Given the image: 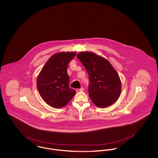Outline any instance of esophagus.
Listing matches in <instances>:
<instances>
[{
    "label": "esophagus",
    "instance_id": "esophagus-1",
    "mask_svg": "<svg viewBox=\"0 0 158 158\" xmlns=\"http://www.w3.org/2000/svg\"><path fill=\"white\" fill-rule=\"evenodd\" d=\"M83 90V88H79V89H77L76 90V92H82Z\"/></svg>",
    "mask_w": 158,
    "mask_h": 158
}]
</instances>
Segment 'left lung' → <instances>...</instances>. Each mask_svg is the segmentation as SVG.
<instances>
[{"label":"left lung","mask_w":158,"mask_h":158,"mask_svg":"<svg viewBox=\"0 0 158 158\" xmlns=\"http://www.w3.org/2000/svg\"><path fill=\"white\" fill-rule=\"evenodd\" d=\"M80 60L89 75V96L99 108L114 104L120 97L121 82L118 73L108 60L92 52L79 53Z\"/></svg>","instance_id":"1"}]
</instances>
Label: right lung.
Returning a JSON list of instances; mask_svg holds the SVG:
<instances>
[{"instance_id":"obj_1","label":"right lung","mask_w":158,"mask_h":158,"mask_svg":"<svg viewBox=\"0 0 158 158\" xmlns=\"http://www.w3.org/2000/svg\"><path fill=\"white\" fill-rule=\"evenodd\" d=\"M76 55L75 52L54 54L47 61L38 76L37 86L41 98L53 108L67 105L76 94L69 87V76L67 73L70 61Z\"/></svg>"}]
</instances>
